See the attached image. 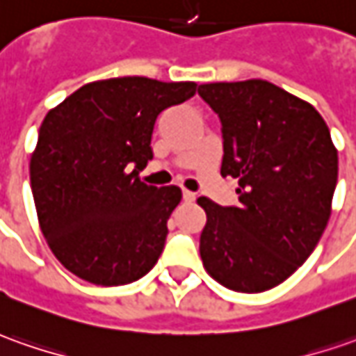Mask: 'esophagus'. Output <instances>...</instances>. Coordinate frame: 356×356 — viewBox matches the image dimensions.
<instances>
[{
	"mask_svg": "<svg viewBox=\"0 0 356 356\" xmlns=\"http://www.w3.org/2000/svg\"><path fill=\"white\" fill-rule=\"evenodd\" d=\"M195 198H197L195 193H191V191H183V200H185V202H195Z\"/></svg>",
	"mask_w": 356,
	"mask_h": 356,
	"instance_id": "obj_1",
	"label": "esophagus"
}]
</instances>
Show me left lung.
Here are the masks:
<instances>
[{
  "instance_id": "left-lung-1",
  "label": "left lung",
  "mask_w": 356,
  "mask_h": 356,
  "mask_svg": "<svg viewBox=\"0 0 356 356\" xmlns=\"http://www.w3.org/2000/svg\"><path fill=\"white\" fill-rule=\"evenodd\" d=\"M198 95L222 120L220 173L238 179V207L200 197V259L236 292L284 282L316 249L331 216L337 147L321 115L265 79L204 83Z\"/></svg>"
}]
</instances>
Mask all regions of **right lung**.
Instances as JSON below:
<instances>
[{"label":"right lung","instance_id":"add662e5","mask_svg":"<svg viewBox=\"0 0 356 356\" xmlns=\"http://www.w3.org/2000/svg\"><path fill=\"white\" fill-rule=\"evenodd\" d=\"M195 93V81L113 77L48 111L31 154V188L46 243L70 273L118 286L158 263L183 195L142 183L138 171L154 158L159 113Z\"/></svg>","mask_w":356,"mask_h":356}]
</instances>
